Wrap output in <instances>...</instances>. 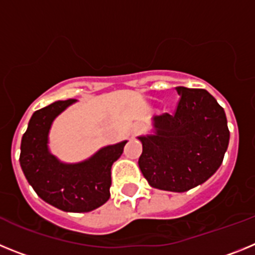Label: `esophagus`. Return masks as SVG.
<instances>
[{
  "mask_svg": "<svg viewBox=\"0 0 255 255\" xmlns=\"http://www.w3.org/2000/svg\"><path fill=\"white\" fill-rule=\"evenodd\" d=\"M140 130H141L140 124H132V126H131L132 134H138V132H140Z\"/></svg>",
  "mask_w": 255,
  "mask_h": 255,
  "instance_id": "1",
  "label": "esophagus"
}]
</instances>
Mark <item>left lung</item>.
Segmentation results:
<instances>
[{
  "mask_svg": "<svg viewBox=\"0 0 255 255\" xmlns=\"http://www.w3.org/2000/svg\"><path fill=\"white\" fill-rule=\"evenodd\" d=\"M173 115L153 117L154 134L138 136L143 144L139 168L152 188L184 193L218 170L229 147L226 115L206 89L177 87Z\"/></svg>",
  "mask_w": 255,
  "mask_h": 255,
  "instance_id": "8db88e82",
  "label": "left lung"
}]
</instances>
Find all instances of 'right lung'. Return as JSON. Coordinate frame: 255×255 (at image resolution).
I'll list each match as a JSON object with an SVG mask.
<instances>
[{
  "instance_id": "obj_1",
  "label": "right lung",
  "mask_w": 255,
  "mask_h": 255,
  "mask_svg": "<svg viewBox=\"0 0 255 255\" xmlns=\"http://www.w3.org/2000/svg\"><path fill=\"white\" fill-rule=\"evenodd\" d=\"M76 100L57 101L35 111L24 132L20 166L38 197L65 212H91L110 199L111 167L128 140L101 148L79 163H64L49 152L48 134L56 117Z\"/></svg>"
}]
</instances>
